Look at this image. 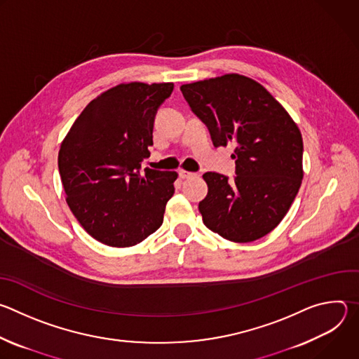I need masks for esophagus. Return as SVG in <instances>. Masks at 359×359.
<instances>
[{"label": "esophagus", "mask_w": 359, "mask_h": 359, "mask_svg": "<svg viewBox=\"0 0 359 359\" xmlns=\"http://www.w3.org/2000/svg\"><path fill=\"white\" fill-rule=\"evenodd\" d=\"M179 176H180L182 179H189V177H193V176H196V173H191V172H187V170H183V169H180V170H179Z\"/></svg>", "instance_id": "esophagus-1"}]
</instances>
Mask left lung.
<instances>
[{
	"mask_svg": "<svg viewBox=\"0 0 359 359\" xmlns=\"http://www.w3.org/2000/svg\"><path fill=\"white\" fill-rule=\"evenodd\" d=\"M191 111L209 128L213 144L236 146V177L208 172V196L198 203L203 223L234 243L273 231L299 190L302 136L278 100L259 82L240 75L180 86Z\"/></svg>",
	"mask_w": 359,
	"mask_h": 359,
	"instance_id": "left-lung-1",
	"label": "left lung"
}]
</instances>
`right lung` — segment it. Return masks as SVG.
I'll return each mask as SVG.
<instances>
[{
    "label": "right lung",
    "mask_w": 359,
    "mask_h": 359,
    "mask_svg": "<svg viewBox=\"0 0 359 359\" xmlns=\"http://www.w3.org/2000/svg\"><path fill=\"white\" fill-rule=\"evenodd\" d=\"M172 90V82L119 83L89 102L61 143L67 203L100 243L132 247L163 223L177 173L139 169L150 156L158 108Z\"/></svg>",
    "instance_id": "obj_1"
}]
</instances>
